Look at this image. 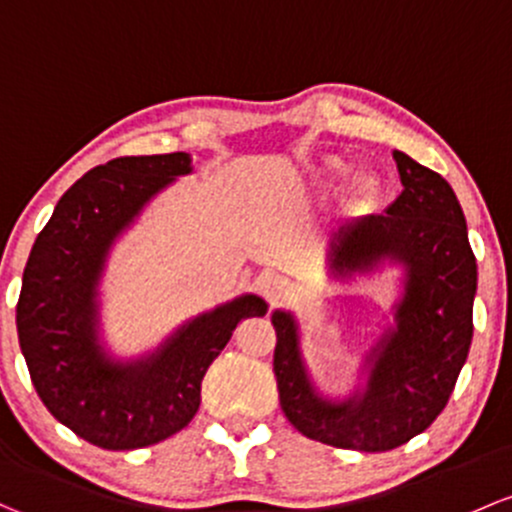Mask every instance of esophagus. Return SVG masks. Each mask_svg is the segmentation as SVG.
Instances as JSON below:
<instances>
[{"label":"esophagus","mask_w":512,"mask_h":512,"mask_svg":"<svg viewBox=\"0 0 512 512\" xmlns=\"http://www.w3.org/2000/svg\"><path fill=\"white\" fill-rule=\"evenodd\" d=\"M260 292L265 294V299L270 301V304H279V301L289 297L292 284H289V279L282 277V274H265V277H260Z\"/></svg>","instance_id":"obj_1"}]
</instances>
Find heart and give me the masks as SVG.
<instances>
[{"label": "heart", "instance_id": "obj_1", "mask_svg": "<svg viewBox=\"0 0 512 512\" xmlns=\"http://www.w3.org/2000/svg\"><path fill=\"white\" fill-rule=\"evenodd\" d=\"M348 164L338 157H328L309 169V186L319 193H331L346 179ZM378 191V179L368 171H360L351 181V201L355 206H365Z\"/></svg>", "mask_w": 512, "mask_h": 512}]
</instances>
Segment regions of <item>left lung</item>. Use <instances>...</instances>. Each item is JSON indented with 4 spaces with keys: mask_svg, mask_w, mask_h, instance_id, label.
Instances as JSON below:
<instances>
[{
    "mask_svg": "<svg viewBox=\"0 0 512 512\" xmlns=\"http://www.w3.org/2000/svg\"><path fill=\"white\" fill-rule=\"evenodd\" d=\"M402 193L383 215L343 223L328 245V274L341 282L402 272V292L360 360L346 397H328L309 373L294 311L274 309L279 405L304 437L353 451H390L422 434L449 402L473 336L476 257L454 188L405 152H392Z\"/></svg>",
    "mask_w": 512,
    "mask_h": 512,
    "instance_id": "obj_1",
    "label": "left lung"
}]
</instances>
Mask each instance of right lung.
<instances>
[{"label":"right lung","instance_id":"1","mask_svg":"<svg viewBox=\"0 0 512 512\" xmlns=\"http://www.w3.org/2000/svg\"><path fill=\"white\" fill-rule=\"evenodd\" d=\"M188 174L186 152L95 166L63 193L26 262L16 331L31 383L58 422L100 449H142L181 432L235 326L267 314L265 299L242 294L184 321L154 351L117 358L107 348L100 319L107 257L152 198Z\"/></svg>","mask_w":512,"mask_h":512}]
</instances>
